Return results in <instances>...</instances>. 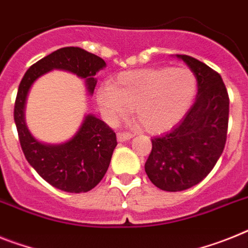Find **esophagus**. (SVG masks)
Masks as SVG:
<instances>
[{"label": "esophagus", "instance_id": "obj_1", "mask_svg": "<svg viewBox=\"0 0 248 248\" xmlns=\"http://www.w3.org/2000/svg\"><path fill=\"white\" fill-rule=\"evenodd\" d=\"M132 137H134V135L130 134V132H118L117 141H120V142H124V141L130 140V139H132Z\"/></svg>", "mask_w": 248, "mask_h": 248}]
</instances>
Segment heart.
Wrapping results in <instances>:
<instances>
[{
  "label": "heart",
  "mask_w": 248,
  "mask_h": 248,
  "mask_svg": "<svg viewBox=\"0 0 248 248\" xmlns=\"http://www.w3.org/2000/svg\"><path fill=\"white\" fill-rule=\"evenodd\" d=\"M195 88V77L188 68H145L121 73L111 85L98 89L97 102L111 122L132 109L139 127L161 132L188 111Z\"/></svg>",
  "instance_id": "1"
}]
</instances>
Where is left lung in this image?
<instances>
[{
  "mask_svg": "<svg viewBox=\"0 0 248 248\" xmlns=\"http://www.w3.org/2000/svg\"><path fill=\"white\" fill-rule=\"evenodd\" d=\"M197 79L194 105L169 132L151 139L145 171L161 190L180 191L201 183L222 155L227 140L230 98L222 77L189 55H176Z\"/></svg>",
  "mask_w": 248,
  "mask_h": 248,
  "instance_id": "obj_1",
  "label": "left lung"
}]
</instances>
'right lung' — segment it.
<instances>
[{
    "label": "right lung",
    "mask_w": 248,
    "mask_h": 248,
    "mask_svg": "<svg viewBox=\"0 0 248 248\" xmlns=\"http://www.w3.org/2000/svg\"><path fill=\"white\" fill-rule=\"evenodd\" d=\"M106 62L82 47H62L31 65L18 85L14 118L24 155L50 185L68 193H85L101 182L109 163L116 134L93 114H87L77 134L64 143H45L32 136L25 121V106L31 85L53 69L66 70L85 80L89 94L97 84L94 76Z\"/></svg>",
    "instance_id": "right-lung-1"
}]
</instances>
